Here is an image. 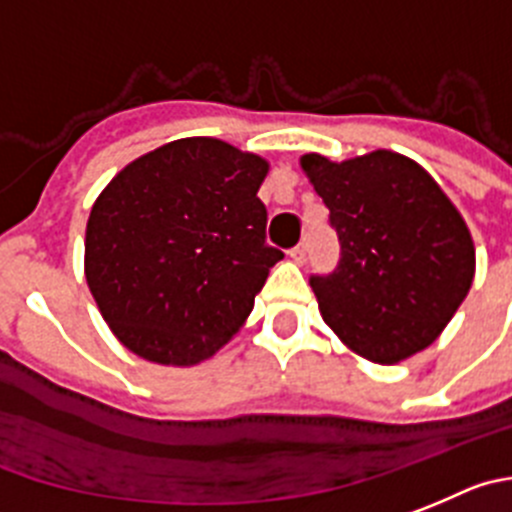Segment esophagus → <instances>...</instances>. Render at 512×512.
I'll return each mask as SVG.
<instances>
[{
  "label": "esophagus",
  "instance_id": "1",
  "mask_svg": "<svg viewBox=\"0 0 512 512\" xmlns=\"http://www.w3.org/2000/svg\"><path fill=\"white\" fill-rule=\"evenodd\" d=\"M305 255H308V247H305V242H298V245L290 250V257H293L295 262H303Z\"/></svg>",
  "mask_w": 512,
  "mask_h": 512
}]
</instances>
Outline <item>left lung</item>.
Instances as JSON below:
<instances>
[{"label": "left lung", "mask_w": 512, "mask_h": 512, "mask_svg": "<svg viewBox=\"0 0 512 512\" xmlns=\"http://www.w3.org/2000/svg\"><path fill=\"white\" fill-rule=\"evenodd\" d=\"M341 257L310 275L323 321L358 356L396 364L427 348L465 300L475 247L460 212L419 164L391 151L303 156Z\"/></svg>", "instance_id": "1"}]
</instances>
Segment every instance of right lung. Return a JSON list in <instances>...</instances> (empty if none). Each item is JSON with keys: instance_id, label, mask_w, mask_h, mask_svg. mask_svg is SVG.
Masks as SVG:
<instances>
[{"instance_id": "1", "label": "right lung", "mask_w": 512, "mask_h": 512, "mask_svg": "<svg viewBox=\"0 0 512 512\" xmlns=\"http://www.w3.org/2000/svg\"><path fill=\"white\" fill-rule=\"evenodd\" d=\"M267 164L217 138H181L128 164L93 204L85 278L118 341L191 366L242 326L283 250L257 197Z\"/></svg>"}]
</instances>
